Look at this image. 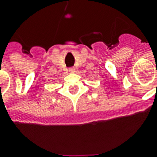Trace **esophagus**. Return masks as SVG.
<instances>
[{
  "label": "esophagus",
  "mask_w": 157,
  "mask_h": 157,
  "mask_svg": "<svg viewBox=\"0 0 157 157\" xmlns=\"http://www.w3.org/2000/svg\"><path fill=\"white\" fill-rule=\"evenodd\" d=\"M69 71H70V72H75V68H73V67L70 68V69H69Z\"/></svg>",
  "instance_id": "34e87169"
}]
</instances>
